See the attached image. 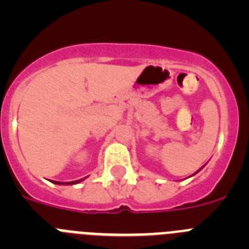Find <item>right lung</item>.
Listing matches in <instances>:
<instances>
[{"label": "right lung", "instance_id": "obj_1", "mask_svg": "<svg viewBox=\"0 0 249 249\" xmlns=\"http://www.w3.org/2000/svg\"><path fill=\"white\" fill-rule=\"evenodd\" d=\"M77 182H78V181H74V182H70V183H71V184H74V183H77ZM54 183H57V184H61V183H59V182H54Z\"/></svg>", "mask_w": 249, "mask_h": 249}]
</instances>
